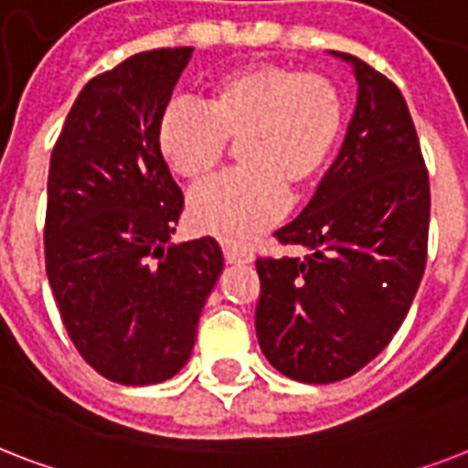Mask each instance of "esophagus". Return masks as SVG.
<instances>
[{"label": "esophagus", "mask_w": 468, "mask_h": 468, "mask_svg": "<svg viewBox=\"0 0 468 468\" xmlns=\"http://www.w3.org/2000/svg\"><path fill=\"white\" fill-rule=\"evenodd\" d=\"M223 257H226L228 264H250L254 260V254L250 250L235 245H223Z\"/></svg>", "instance_id": "34e87169"}]
</instances>
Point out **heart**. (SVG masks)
Segmentation results:
<instances>
[{
  "label": "heart",
  "mask_w": 468,
  "mask_h": 468,
  "mask_svg": "<svg viewBox=\"0 0 468 468\" xmlns=\"http://www.w3.org/2000/svg\"><path fill=\"white\" fill-rule=\"evenodd\" d=\"M344 127V98L332 79L281 62H250L211 83L204 110L170 105L158 148L170 170L201 187L226 168L228 144L240 173L189 201L195 230L250 242L279 223L288 192L320 180Z\"/></svg>",
  "instance_id": "1"
}]
</instances>
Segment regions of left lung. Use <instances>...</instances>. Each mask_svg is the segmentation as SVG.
Segmentation results:
<instances>
[{
  "label": "left lung",
  "instance_id": "obj_1",
  "mask_svg": "<svg viewBox=\"0 0 468 468\" xmlns=\"http://www.w3.org/2000/svg\"><path fill=\"white\" fill-rule=\"evenodd\" d=\"M358 105L336 161L303 214L276 233L305 257H260L254 313L267 360L286 378L329 385L378 358L423 279L431 182L401 90L346 52Z\"/></svg>",
  "mask_w": 468,
  "mask_h": 468
}]
</instances>
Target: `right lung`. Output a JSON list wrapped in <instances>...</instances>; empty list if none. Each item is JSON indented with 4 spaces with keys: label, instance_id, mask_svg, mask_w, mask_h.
I'll return each mask as SVG.
<instances>
[{
    "label": "right lung",
    "instance_id": "obj_1",
    "mask_svg": "<svg viewBox=\"0 0 468 468\" xmlns=\"http://www.w3.org/2000/svg\"><path fill=\"white\" fill-rule=\"evenodd\" d=\"M189 57L148 49L93 76L49 158V288L76 351L120 385L165 382L187 363L223 269L214 238L170 242L185 197L158 124Z\"/></svg>",
    "mask_w": 468,
    "mask_h": 468
}]
</instances>
